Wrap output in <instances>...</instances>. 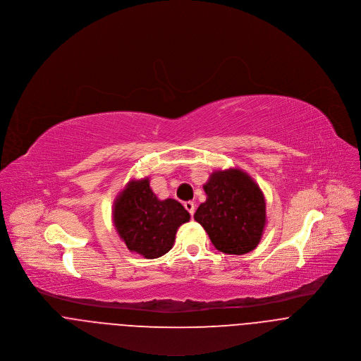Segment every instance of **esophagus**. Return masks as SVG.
Instances as JSON below:
<instances>
[{"label":"esophagus","instance_id":"34e87169","mask_svg":"<svg viewBox=\"0 0 361 361\" xmlns=\"http://www.w3.org/2000/svg\"><path fill=\"white\" fill-rule=\"evenodd\" d=\"M184 207H185V209L190 212V215L192 216L194 212H195V204H194L192 201H187V202L184 204Z\"/></svg>","mask_w":361,"mask_h":361}]
</instances>
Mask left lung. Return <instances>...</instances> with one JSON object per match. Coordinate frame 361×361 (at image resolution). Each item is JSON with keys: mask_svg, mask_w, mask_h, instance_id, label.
Listing matches in <instances>:
<instances>
[{"mask_svg": "<svg viewBox=\"0 0 361 361\" xmlns=\"http://www.w3.org/2000/svg\"><path fill=\"white\" fill-rule=\"evenodd\" d=\"M207 201L194 219L205 228L215 248L243 255L261 241L265 223V197L258 184L243 170L214 171L204 185Z\"/></svg>", "mask_w": 361, "mask_h": 361, "instance_id": "obj_1", "label": "left lung"}]
</instances>
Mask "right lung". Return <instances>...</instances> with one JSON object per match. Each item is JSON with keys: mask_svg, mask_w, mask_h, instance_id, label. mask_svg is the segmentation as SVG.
<instances>
[{"mask_svg": "<svg viewBox=\"0 0 361 361\" xmlns=\"http://www.w3.org/2000/svg\"><path fill=\"white\" fill-rule=\"evenodd\" d=\"M188 220L190 214L178 201L157 200L147 177L131 180L114 201L113 221L120 238L131 252L147 259L169 252L177 228Z\"/></svg>", "mask_w": 361, "mask_h": 361, "instance_id": "1", "label": "right lung"}]
</instances>
